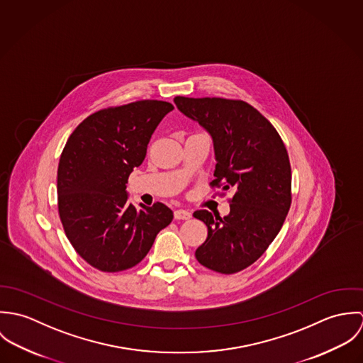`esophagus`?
Returning <instances> with one entry per match:
<instances>
[{"instance_id":"obj_1","label":"esophagus","mask_w":363,"mask_h":363,"mask_svg":"<svg viewBox=\"0 0 363 363\" xmlns=\"http://www.w3.org/2000/svg\"><path fill=\"white\" fill-rule=\"evenodd\" d=\"M173 215H174V219H177V220L179 219H190V216H191V213L186 209H176L173 212Z\"/></svg>"}]
</instances>
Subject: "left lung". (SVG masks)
I'll return each mask as SVG.
<instances>
[{"mask_svg":"<svg viewBox=\"0 0 363 363\" xmlns=\"http://www.w3.org/2000/svg\"><path fill=\"white\" fill-rule=\"evenodd\" d=\"M174 104L212 135L216 164L209 186L220 189V196L232 193L229 215L194 212L208 228L196 259L220 274L239 272L264 255L291 208L292 172L285 144L259 110L243 101L176 96Z\"/></svg>","mask_w":363,"mask_h":363,"instance_id":"1","label":"left lung"}]
</instances>
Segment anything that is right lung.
I'll use <instances>...</instances> for the list:
<instances>
[{
  "mask_svg": "<svg viewBox=\"0 0 363 363\" xmlns=\"http://www.w3.org/2000/svg\"><path fill=\"white\" fill-rule=\"evenodd\" d=\"M173 104L138 101L88 116L69 135L58 162L57 201L64 232L94 268L118 272L137 265L173 212L162 203L137 209L125 184Z\"/></svg>",
  "mask_w": 363,
  "mask_h": 363,
  "instance_id": "right-lung-1",
  "label": "right lung"
}]
</instances>
